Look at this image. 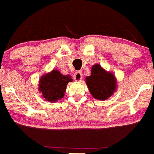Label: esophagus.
I'll use <instances>...</instances> for the list:
<instances>
[{
    "mask_svg": "<svg viewBox=\"0 0 154 154\" xmlns=\"http://www.w3.org/2000/svg\"><path fill=\"white\" fill-rule=\"evenodd\" d=\"M82 79V72L81 71H77L74 74V79L75 82H80Z\"/></svg>",
    "mask_w": 154,
    "mask_h": 154,
    "instance_id": "esophagus-1",
    "label": "esophagus"
}]
</instances>
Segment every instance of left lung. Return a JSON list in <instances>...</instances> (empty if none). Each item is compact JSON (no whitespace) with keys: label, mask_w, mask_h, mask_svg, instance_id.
Wrapping results in <instances>:
<instances>
[{"label":"left lung","mask_w":154,"mask_h":154,"mask_svg":"<svg viewBox=\"0 0 154 154\" xmlns=\"http://www.w3.org/2000/svg\"><path fill=\"white\" fill-rule=\"evenodd\" d=\"M85 83L91 94L97 100H106L117 89L115 75L105 70L98 63L91 67V75L85 78Z\"/></svg>","instance_id":"left-lung-1"}]
</instances>
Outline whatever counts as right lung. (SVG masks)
<instances>
[{
  "label": "right lung",
  "instance_id": "obj_1",
  "mask_svg": "<svg viewBox=\"0 0 154 154\" xmlns=\"http://www.w3.org/2000/svg\"><path fill=\"white\" fill-rule=\"evenodd\" d=\"M70 82H72L71 75H63L59 70L53 69L39 79V93L47 101L57 102L63 97L66 85Z\"/></svg>",
  "mask_w": 154,
  "mask_h": 154
}]
</instances>
